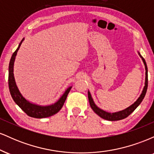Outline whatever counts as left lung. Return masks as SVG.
<instances>
[{
  "mask_svg": "<svg viewBox=\"0 0 154 154\" xmlns=\"http://www.w3.org/2000/svg\"><path fill=\"white\" fill-rule=\"evenodd\" d=\"M142 59L143 61L144 64H145V67H146V82H145V86L143 90L142 93H141L140 96L139 97L138 99H137L136 101L132 105L129 106L128 108H127L125 110L119 111V112H115V113H109L106 112V111L102 110L97 106L95 105L94 102H93V98H92L91 93L90 92H88V99H89V103L90 105H91V109H93V111L96 114H98V116H100L101 118H103L104 119L109 120V121H117V120H121L125 119V118L128 117V116L130 115V114H132L135 109L137 108L138 106L140 104L142 100H143L145 95H146V91H147V88H148V67L147 65H146V62L145 61V59L143 58V56L140 54V53H138Z\"/></svg>",
  "mask_w": 154,
  "mask_h": 154,
  "instance_id": "1",
  "label": "left lung"
}]
</instances>
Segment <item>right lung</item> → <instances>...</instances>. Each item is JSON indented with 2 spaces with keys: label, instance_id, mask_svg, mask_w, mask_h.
I'll return each instance as SVG.
<instances>
[{
  "label": "right lung",
  "instance_id": "right-lung-1",
  "mask_svg": "<svg viewBox=\"0 0 154 154\" xmlns=\"http://www.w3.org/2000/svg\"><path fill=\"white\" fill-rule=\"evenodd\" d=\"M23 40L19 43V47L14 51L11 58L9 66H8V88H9V91L11 95L12 98L14 100V102L19 106L21 109H22L24 112L27 114L28 116L34 118H45L48 116H53L56 114L61 110L62 108L65 100L66 99V97L69 93L72 87H69L65 91L62 96L60 98L56 103L53 105L47 106H40L35 105V104L29 103L28 100H26L22 94L19 92L18 88H17L16 82L14 77V63L15 57L17 56V51L19 49L21 43Z\"/></svg>",
  "mask_w": 154,
  "mask_h": 154
}]
</instances>
